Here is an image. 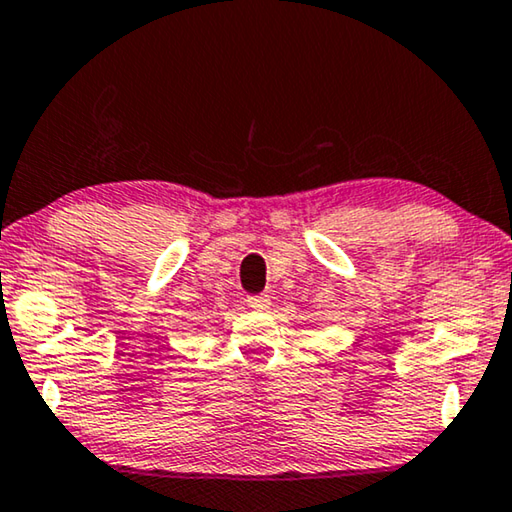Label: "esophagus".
<instances>
[{
    "label": "esophagus",
    "instance_id": "1",
    "mask_svg": "<svg viewBox=\"0 0 512 512\" xmlns=\"http://www.w3.org/2000/svg\"><path fill=\"white\" fill-rule=\"evenodd\" d=\"M247 304L254 311H267V309H270V295H265V293L263 295H249Z\"/></svg>",
    "mask_w": 512,
    "mask_h": 512
}]
</instances>
